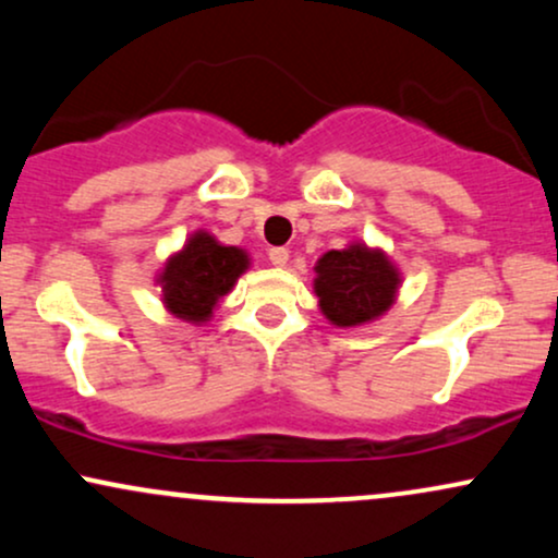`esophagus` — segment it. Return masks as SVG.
Masks as SVG:
<instances>
[{
  "instance_id": "1",
  "label": "esophagus",
  "mask_w": 558,
  "mask_h": 558,
  "mask_svg": "<svg viewBox=\"0 0 558 558\" xmlns=\"http://www.w3.org/2000/svg\"><path fill=\"white\" fill-rule=\"evenodd\" d=\"M267 257H270L275 267H283L288 262V248L286 246H272L270 252H267Z\"/></svg>"
}]
</instances>
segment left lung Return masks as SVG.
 Here are the masks:
<instances>
[{
  "mask_svg": "<svg viewBox=\"0 0 558 558\" xmlns=\"http://www.w3.org/2000/svg\"><path fill=\"white\" fill-rule=\"evenodd\" d=\"M315 293L319 310L336 328H360L393 306L401 272L380 248L351 243L332 248L315 265Z\"/></svg>",
  "mask_w": 558,
  "mask_h": 558,
  "instance_id": "obj_1",
  "label": "left lung"
}]
</instances>
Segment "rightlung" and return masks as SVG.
I'll return each instance as SVG.
<instances>
[{
	"label": "right lung",
	"instance_id": "1",
	"mask_svg": "<svg viewBox=\"0 0 558 558\" xmlns=\"http://www.w3.org/2000/svg\"><path fill=\"white\" fill-rule=\"evenodd\" d=\"M248 270V254L239 246H222L207 230H196L178 254L165 262L157 283L170 315L202 325L213 317L235 280Z\"/></svg>",
	"mask_w": 558,
	"mask_h": 558
}]
</instances>
